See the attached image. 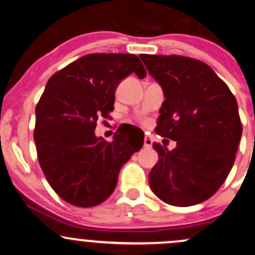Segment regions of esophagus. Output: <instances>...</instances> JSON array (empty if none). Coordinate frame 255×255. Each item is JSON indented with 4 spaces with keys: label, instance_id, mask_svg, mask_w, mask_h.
Wrapping results in <instances>:
<instances>
[{
    "label": "esophagus",
    "instance_id": "obj_1",
    "mask_svg": "<svg viewBox=\"0 0 255 255\" xmlns=\"http://www.w3.org/2000/svg\"><path fill=\"white\" fill-rule=\"evenodd\" d=\"M143 146L146 147V148H152V146H153V138L150 137L149 135H146V136H144Z\"/></svg>",
    "mask_w": 255,
    "mask_h": 255
}]
</instances>
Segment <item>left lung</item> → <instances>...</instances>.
<instances>
[{"label": "left lung", "instance_id": "left-lung-1", "mask_svg": "<svg viewBox=\"0 0 255 255\" xmlns=\"http://www.w3.org/2000/svg\"><path fill=\"white\" fill-rule=\"evenodd\" d=\"M165 100L155 131L176 141L168 150L153 143L159 159L150 190L165 203L188 207L207 201L231 171L242 136L237 101L214 70L182 56L141 54Z\"/></svg>", "mask_w": 255, "mask_h": 255}]
</instances>
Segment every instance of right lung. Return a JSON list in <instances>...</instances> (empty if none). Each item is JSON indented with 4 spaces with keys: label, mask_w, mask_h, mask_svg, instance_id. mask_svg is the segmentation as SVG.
I'll list each match as a JSON object with an SVG mask.
<instances>
[{
    "label": "right lung",
    "mask_w": 255,
    "mask_h": 255,
    "mask_svg": "<svg viewBox=\"0 0 255 255\" xmlns=\"http://www.w3.org/2000/svg\"><path fill=\"white\" fill-rule=\"evenodd\" d=\"M146 76L135 54L91 53L51 76L37 103L34 139L46 179L56 193L76 207H95L116 188L120 169L143 139L114 133L96 137L100 118L114 109L123 79Z\"/></svg>",
    "instance_id": "add662e5"
}]
</instances>
